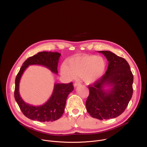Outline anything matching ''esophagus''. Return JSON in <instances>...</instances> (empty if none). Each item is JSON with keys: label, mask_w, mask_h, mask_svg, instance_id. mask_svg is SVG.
Here are the masks:
<instances>
[{"label": "esophagus", "mask_w": 147, "mask_h": 147, "mask_svg": "<svg viewBox=\"0 0 147 147\" xmlns=\"http://www.w3.org/2000/svg\"><path fill=\"white\" fill-rule=\"evenodd\" d=\"M79 85H80V82H75L74 84V87H77V86H79Z\"/></svg>", "instance_id": "obj_1"}]
</instances>
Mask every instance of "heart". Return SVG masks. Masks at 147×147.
<instances>
[{"label":"heart","instance_id":"b5f03b06","mask_svg":"<svg viewBox=\"0 0 147 147\" xmlns=\"http://www.w3.org/2000/svg\"><path fill=\"white\" fill-rule=\"evenodd\" d=\"M107 61L103 57L95 55L76 57L69 59L66 66L61 67V73L71 78L82 76L88 83L99 80L105 72Z\"/></svg>","mask_w":147,"mask_h":147}]
</instances>
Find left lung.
Here are the masks:
<instances>
[{
  "label": "left lung",
  "instance_id": "left-lung-1",
  "mask_svg": "<svg viewBox=\"0 0 147 147\" xmlns=\"http://www.w3.org/2000/svg\"><path fill=\"white\" fill-rule=\"evenodd\" d=\"M99 52L107 59L108 67L105 74L89 86L86 109L94 118L113 119L125 111L132 97L133 75L124 58L108 51Z\"/></svg>",
  "mask_w": 147,
  "mask_h": 147
}]
</instances>
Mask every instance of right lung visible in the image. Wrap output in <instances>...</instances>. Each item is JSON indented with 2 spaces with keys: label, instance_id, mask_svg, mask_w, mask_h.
Here are the masks:
<instances>
[{
  "label": "right lung",
  "instance_id": "right-lung-1",
  "mask_svg": "<svg viewBox=\"0 0 147 147\" xmlns=\"http://www.w3.org/2000/svg\"><path fill=\"white\" fill-rule=\"evenodd\" d=\"M61 54L58 52H41L27 59L20 68L15 80L14 98L23 113L28 118L41 122L53 121L63 115L66 99L74 90L73 83H55L50 98L45 103L34 106L24 102L19 92L21 77L26 69L30 65H40L57 74V65Z\"/></svg>",
  "mask_w": 147,
  "mask_h": 147
}]
</instances>
